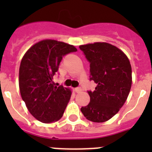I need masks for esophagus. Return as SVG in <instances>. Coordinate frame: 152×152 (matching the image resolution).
Segmentation results:
<instances>
[{"mask_svg":"<svg viewBox=\"0 0 152 152\" xmlns=\"http://www.w3.org/2000/svg\"><path fill=\"white\" fill-rule=\"evenodd\" d=\"M75 91L76 93H80L81 91H82V90H81V88H76L75 89Z\"/></svg>","mask_w":152,"mask_h":152,"instance_id":"obj_1","label":"esophagus"}]
</instances>
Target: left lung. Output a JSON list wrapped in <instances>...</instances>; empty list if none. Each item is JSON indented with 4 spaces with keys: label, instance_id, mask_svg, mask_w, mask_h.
<instances>
[{
    "label": "left lung",
    "instance_id": "left-lung-1",
    "mask_svg": "<svg viewBox=\"0 0 152 152\" xmlns=\"http://www.w3.org/2000/svg\"><path fill=\"white\" fill-rule=\"evenodd\" d=\"M79 48L91 63V80L96 84L95 91H88L90 103L80 110L90 121L103 123L115 116L127 100L132 81L130 61L121 49L107 42Z\"/></svg>",
    "mask_w": 152,
    "mask_h": 152
}]
</instances>
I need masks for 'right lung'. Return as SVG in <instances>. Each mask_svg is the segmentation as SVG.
<instances>
[{"label": "right lung", "instance_id": "obj_1", "mask_svg": "<svg viewBox=\"0 0 152 152\" xmlns=\"http://www.w3.org/2000/svg\"><path fill=\"white\" fill-rule=\"evenodd\" d=\"M77 49L55 39H44L26 51L19 69V88L28 110L37 120L52 123L59 120L72 96V90L58 87L53 76L62 56Z\"/></svg>", "mask_w": 152, "mask_h": 152}]
</instances>
